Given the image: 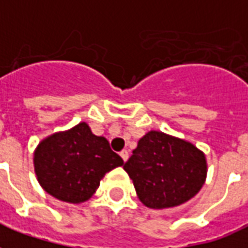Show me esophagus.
I'll return each mask as SVG.
<instances>
[{"label":"esophagus","mask_w":248,"mask_h":248,"mask_svg":"<svg viewBox=\"0 0 248 248\" xmlns=\"http://www.w3.org/2000/svg\"><path fill=\"white\" fill-rule=\"evenodd\" d=\"M120 155H121V157H122V160H124V161H127V158H128V151H127V149H122V151L120 152Z\"/></svg>","instance_id":"obj_1"}]
</instances>
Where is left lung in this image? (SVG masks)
<instances>
[{
    "label": "left lung",
    "instance_id": "1",
    "mask_svg": "<svg viewBox=\"0 0 248 248\" xmlns=\"http://www.w3.org/2000/svg\"><path fill=\"white\" fill-rule=\"evenodd\" d=\"M137 195L152 209L186 203L207 178L205 155L190 141L161 131H149L138 141L124 165Z\"/></svg>",
    "mask_w": 248,
    "mask_h": 248
}]
</instances>
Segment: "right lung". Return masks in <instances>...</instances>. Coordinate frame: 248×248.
Listing matches in <instances>:
<instances>
[{"label":"right lung","instance_id":"right-lung-1","mask_svg":"<svg viewBox=\"0 0 248 248\" xmlns=\"http://www.w3.org/2000/svg\"><path fill=\"white\" fill-rule=\"evenodd\" d=\"M122 165L109 141L92 134L86 122L45 138L33 155L40 186L53 198L73 204L90 199L104 175Z\"/></svg>","mask_w":248,"mask_h":248}]
</instances>
